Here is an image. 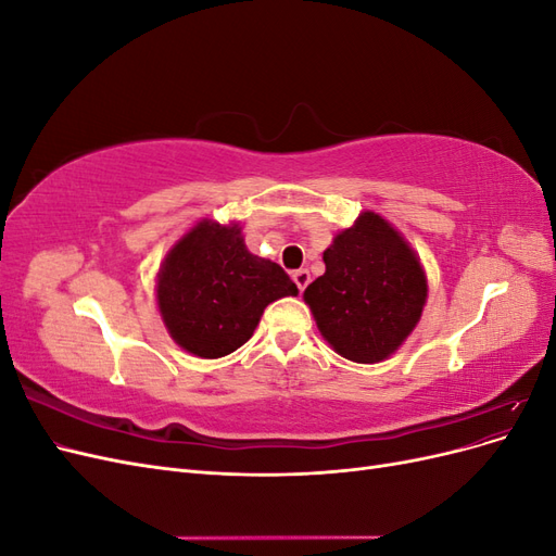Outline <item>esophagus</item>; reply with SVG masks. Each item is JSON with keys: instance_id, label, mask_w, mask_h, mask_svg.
I'll use <instances>...</instances> for the list:
<instances>
[{"instance_id": "esophagus-1", "label": "esophagus", "mask_w": 556, "mask_h": 556, "mask_svg": "<svg viewBox=\"0 0 556 556\" xmlns=\"http://www.w3.org/2000/svg\"><path fill=\"white\" fill-rule=\"evenodd\" d=\"M292 278H294V282H296V288L304 292L306 288H308V282H311V274H308V268H296V271L292 274Z\"/></svg>"}]
</instances>
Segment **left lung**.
I'll return each instance as SVG.
<instances>
[{
  "instance_id": "obj_1",
  "label": "left lung",
  "mask_w": 556,
  "mask_h": 556,
  "mask_svg": "<svg viewBox=\"0 0 556 556\" xmlns=\"http://www.w3.org/2000/svg\"><path fill=\"white\" fill-rule=\"evenodd\" d=\"M323 260L325 276L304 292L319 333L350 362L387 359L422 317L427 276L419 257L384 217L364 211Z\"/></svg>"
}]
</instances>
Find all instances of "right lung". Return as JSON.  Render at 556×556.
<instances>
[{
  "label": "right lung",
  "instance_id": "right-lung-1",
  "mask_svg": "<svg viewBox=\"0 0 556 556\" xmlns=\"http://www.w3.org/2000/svg\"><path fill=\"white\" fill-rule=\"evenodd\" d=\"M280 264L245 248L239 225L197 223L169 250L157 274V306L172 339L197 357L241 348L268 304L296 296Z\"/></svg>",
  "mask_w": 556,
  "mask_h": 556
}]
</instances>
